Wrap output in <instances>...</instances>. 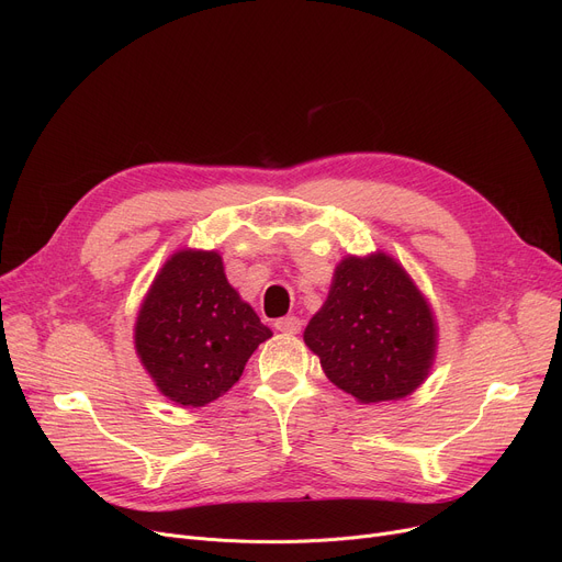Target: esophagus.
<instances>
[{"mask_svg":"<svg viewBox=\"0 0 562 562\" xmlns=\"http://www.w3.org/2000/svg\"><path fill=\"white\" fill-rule=\"evenodd\" d=\"M303 328V323L299 316H282L276 321V330L286 333V335H299Z\"/></svg>","mask_w":562,"mask_h":562,"instance_id":"1","label":"esophagus"}]
</instances>
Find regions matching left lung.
<instances>
[{"instance_id": "8db88e82", "label": "left lung", "mask_w": 562, "mask_h": 562, "mask_svg": "<svg viewBox=\"0 0 562 562\" xmlns=\"http://www.w3.org/2000/svg\"><path fill=\"white\" fill-rule=\"evenodd\" d=\"M305 344L330 382L360 403L398 401L428 378L435 316L403 266L385 255L344 257Z\"/></svg>"}]
</instances>
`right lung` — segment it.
Listing matches in <instances>:
<instances>
[{"label":"right lung","mask_w":562,"mask_h":562,"mask_svg":"<svg viewBox=\"0 0 562 562\" xmlns=\"http://www.w3.org/2000/svg\"><path fill=\"white\" fill-rule=\"evenodd\" d=\"M273 337L227 282L214 250L175 252L138 310L134 344L157 390L202 407L241 378L255 348Z\"/></svg>","instance_id":"1"}]
</instances>
